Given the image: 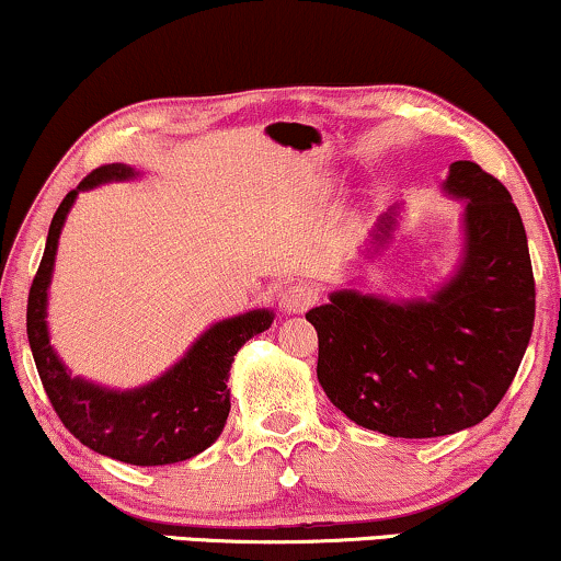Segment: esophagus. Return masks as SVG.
Masks as SVG:
<instances>
[{
	"instance_id": "1",
	"label": "esophagus",
	"mask_w": 561,
	"mask_h": 561,
	"mask_svg": "<svg viewBox=\"0 0 561 561\" xmlns=\"http://www.w3.org/2000/svg\"><path fill=\"white\" fill-rule=\"evenodd\" d=\"M319 301V290L309 283H294L280 294V309L286 313H306Z\"/></svg>"
}]
</instances>
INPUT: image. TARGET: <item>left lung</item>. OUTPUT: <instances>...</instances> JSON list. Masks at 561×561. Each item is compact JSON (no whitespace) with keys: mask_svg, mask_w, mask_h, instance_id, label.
Instances as JSON below:
<instances>
[{"mask_svg":"<svg viewBox=\"0 0 561 561\" xmlns=\"http://www.w3.org/2000/svg\"><path fill=\"white\" fill-rule=\"evenodd\" d=\"M442 191L465 202L455 273L424 298L342 288L306 313L319 334L317 378L357 426L403 439L447 436L490 416L531 340L536 290L526 229L508 188L472 160ZM398 206L367 255L393 240Z\"/></svg>","mask_w":561,"mask_h":561,"instance_id":"1","label":"left lung"}]
</instances>
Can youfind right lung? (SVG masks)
Listing matches in <instances>:
<instances>
[{"mask_svg":"<svg viewBox=\"0 0 561 561\" xmlns=\"http://www.w3.org/2000/svg\"><path fill=\"white\" fill-rule=\"evenodd\" d=\"M140 175L133 165L110 163L91 171L68 191L53 214L45 252L27 298V340L37 373L58 419L81 444L127 465H173L202 455L219 439L229 416V367L252 336L273 324L271 309H252L211 324L179 363L140 388L96 386L58 357L48 332V288L56 265L58 237L81 191Z\"/></svg>","mask_w":561,"mask_h":561,"instance_id":"1","label":"right lung"}]
</instances>
